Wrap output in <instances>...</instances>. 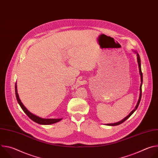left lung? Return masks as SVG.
Masks as SVG:
<instances>
[{
  "instance_id": "8db88e82",
  "label": "left lung",
  "mask_w": 158,
  "mask_h": 158,
  "mask_svg": "<svg viewBox=\"0 0 158 158\" xmlns=\"http://www.w3.org/2000/svg\"><path fill=\"white\" fill-rule=\"evenodd\" d=\"M132 51L135 53L136 54V56H137V60H138V66H139V74H140V76H141V85H140V93H139V99H138V103L136 104V106H135V108L130 112L128 116H127L125 118H124L123 119H122L121 121L118 122V123H110V124H106V125H107V126H118V125H119L121 124H122L123 123H124L126 120H127L133 113L134 112V111L136 110L137 109V108L138 107V106L140 103V101H141V95H142V90H141V87H142V84H143V73L141 72V59H140V57H139V54L136 51H134L132 50Z\"/></svg>"
}]
</instances>
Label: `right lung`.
<instances>
[{"mask_svg":"<svg viewBox=\"0 0 158 158\" xmlns=\"http://www.w3.org/2000/svg\"><path fill=\"white\" fill-rule=\"evenodd\" d=\"M15 96L17 100V102L19 103V104L20 105V107L22 108V109L24 110V112L27 114V116L31 119H32L33 121H34L35 123H37L39 124H42V125H49V124H52L56 123H57L59 121H60V120H62V118H58V119H46V118H42L40 117H39L34 114H32V112H31L24 105L22 104V102H21L19 94L17 93V83H15Z\"/></svg>","mask_w":158,"mask_h":158,"instance_id":"obj_1","label":"right lung"}]
</instances>
